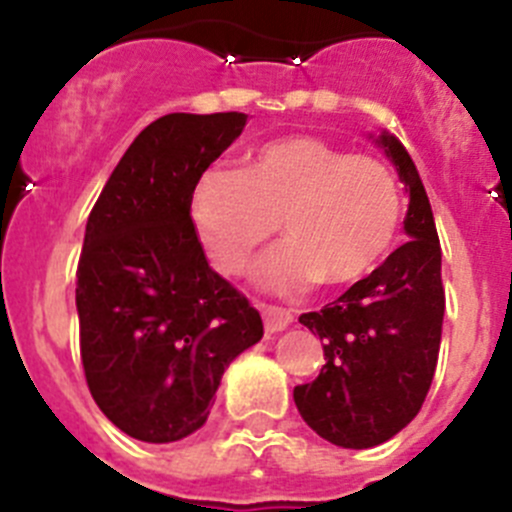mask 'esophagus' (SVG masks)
<instances>
[{
  "instance_id": "1",
  "label": "esophagus",
  "mask_w": 512,
  "mask_h": 512,
  "mask_svg": "<svg viewBox=\"0 0 512 512\" xmlns=\"http://www.w3.org/2000/svg\"><path fill=\"white\" fill-rule=\"evenodd\" d=\"M261 318H264V328L269 330V333H279V330H284L292 323V312L282 310V307L261 305Z\"/></svg>"
}]
</instances>
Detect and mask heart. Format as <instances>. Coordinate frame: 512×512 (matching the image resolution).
<instances>
[{
	"label": "heart",
	"mask_w": 512,
	"mask_h": 512,
	"mask_svg": "<svg viewBox=\"0 0 512 512\" xmlns=\"http://www.w3.org/2000/svg\"><path fill=\"white\" fill-rule=\"evenodd\" d=\"M395 176L372 156H348L318 135H284L253 148L243 169L212 166L189 194V217L220 274H241L282 223L287 241L253 277L289 295L312 282L346 287L379 266L400 228Z\"/></svg>",
	"instance_id": "obj_1"
}]
</instances>
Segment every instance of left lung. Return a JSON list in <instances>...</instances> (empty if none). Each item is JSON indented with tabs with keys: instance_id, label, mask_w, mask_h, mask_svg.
Listing matches in <instances>:
<instances>
[{
	"instance_id": "left-lung-1",
	"label": "left lung",
	"mask_w": 512,
	"mask_h": 512,
	"mask_svg": "<svg viewBox=\"0 0 512 512\" xmlns=\"http://www.w3.org/2000/svg\"><path fill=\"white\" fill-rule=\"evenodd\" d=\"M408 192L405 235L382 266L300 323L323 341L318 379L295 387L302 420L341 449H372L418 415L441 346V243L413 158L387 130L369 133Z\"/></svg>"
}]
</instances>
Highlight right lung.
<instances>
[{"instance_id": "add662e5", "label": "right lung", "mask_w": 512, "mask_h": 512, "mask_svg": "<svg viewBox=\"0 0 512 512\" xmlns=\"http://www.w3.org/2000/svg\"><path fill=\"white\" fill-rule=\"evenodd\" d=\"M243 112H171L130 143L87 220L76 271L81 364L107 418L146 443L210 415L225 369L264 336L259 310L210 269L189 217L202 171Z\"/></svg>"}]
</instances>
